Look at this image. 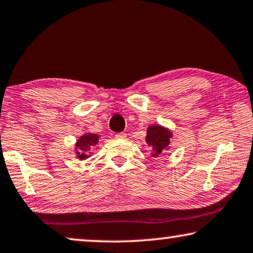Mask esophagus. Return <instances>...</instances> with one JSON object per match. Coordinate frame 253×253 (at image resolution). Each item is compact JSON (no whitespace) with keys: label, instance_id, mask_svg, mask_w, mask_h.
<instances>
[{"label":"esophagus","instance_id":"1","mask_svg":"<svg viewBox=\"0 0 253 253\" xmlns=\"http://www.w3.org/2000/svg\"><path fill=\"white\" fill-rule=\"evenodd\" d=\"M126 133H118L116 134V138H119V140H123V138H126Z\"/></svg>","mask_w":253,"mask_h":253}]
</instances>
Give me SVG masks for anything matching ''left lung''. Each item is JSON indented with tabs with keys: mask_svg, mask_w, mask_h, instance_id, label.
I'll return each instance as SVG.
<instances>
[{
	"mask_svg": "<svg viewBox=\"0 0 253 253\" xmlns=\"http://www.w3.org/2000/svg\"><path fill=\"white\" fill-rule=\"evenodd\" d=\"M173 138V131L159 124H152L147 128L145 142L151 148V156L157 158L164 152L170 149V141Z\"/></svg>",
	"mask_w": 253,
	"mask_h": 253,
	"instance_id": "obj_1",
	"label": "left lung"
}]
</instances>
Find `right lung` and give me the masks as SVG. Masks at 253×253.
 <instances>
[{"instance_id": "add662e5", "label": "right lung", "mask_w": 253, "mask_h": 253, "mask_svg": "<svg viewBox=\"0 0 253 253\" xmlns=\"http://www.w3.org/2000/svg\"><path fill=\"white\" fill-rule=\"evenodd\" d=\"M101 136L95 133H84L74 143V155L79 161H84L92 155L91 150L96 148Z\"/></svg>"}]
</instances>
